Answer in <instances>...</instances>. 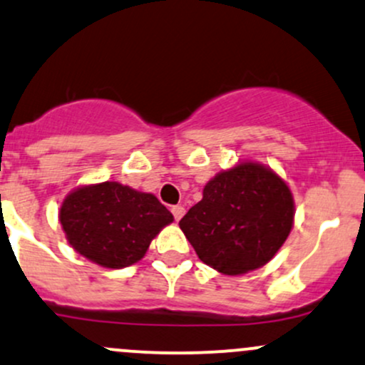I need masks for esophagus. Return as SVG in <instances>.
<instances>
[{
  "label": "esophagus",
  "mask_w": 365,
  "mask_h": 365,
  "mask_svg": "<svg viewBox=\"0 0 365 365\" xmlns=\"http://www.w3.org/2000/svg\"><path fill=\"white\" fill-rule=\"evenodd\" d=\"M171 213H173V216H175V220L176 222H178L180 218H182L183 215H185V207L182 206V204H176V206H173L171 207Z\"/></svg>",
  "instance_id": "1"
}]
</instances>
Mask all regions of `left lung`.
<instances>
[{"mask_svg": "<svg viewBox=\"0 0 365 365\" xmlns=\"http://www.w3.org/2000/svg\"><path fill=\"white\" fill-rule=\"evenodd\" d=\"M294 201L272 170L241 163L206 183L180 228L206 265L227 275L263 267L289 235Z\"/></svg>", "mask_w": 365, "mask_h": 365, "instance_id": "left-lung-1", "label": "left lung"}]
</instances>
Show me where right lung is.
Masks as SVG:
<instances>
[{"label": "right lung", "instance_id": "obj_1", "mask_svg": "<svg viewBox=\"0 0 365 365\" xmlns=\"http://www.w3.org/2000/svg\"><path fill=\"white\" fill-rule=\"evenodd\" d=\"M60 223L79 255L106 268L137 263L173 215L145 192L118 182L76 189L63 199Z\"/></svg>", "mask_w": 365, "mask_h": 365}]
</instances>
